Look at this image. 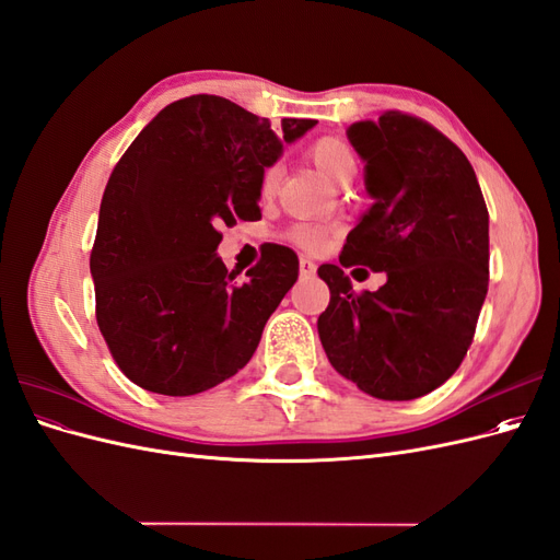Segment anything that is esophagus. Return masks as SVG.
Instances as JSON below:
<instances>
[{
    "label": "esophagus",
    "instance_id": "obj_1",
    "mask_svg": "<svg viewBox=\"0 0 560 560\" xmlns=\"http://www.w3.org/2000/svg\"><path fill=\"white\" fill-rule=\"evenodd\" d=\"M299 270H301V278H313V276H315V270H317V266H315V261H313V259H308V257H301V259H299Z\"/></svg>",
    "mask_w": 560,
    "mask_h": 560
}]
</instances>
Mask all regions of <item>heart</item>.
Here are the masks:
<instances>
[{"instance_id":"heart-1","label":"heart","mask_w":560,"mask_h":560,"mask_svg":"<svg viewBox=\"0 0 560 560\" xmlns=\"http://www.w3.org/2000/svg\"><path fill=\"white\" fill-rule=\"evenodd\" d=\"M308 156L315 163L317 171L334 184L346 186L354 179V175H358V167H360L358 151H354L352 144L343 138H331V135H327V138L315 140L308 147ZM280 175H282L280 163H270V165L264 167L261 179H259V194L264 198H270L278 191ZM329 231L331 229L327 224L301 222V224H294L290 229V238L301 247L315 249L327 241Z\"/></svg>"}]
</instances>
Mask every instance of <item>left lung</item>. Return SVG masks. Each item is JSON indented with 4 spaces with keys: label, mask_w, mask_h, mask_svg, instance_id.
I'll return each instance as SVG.
<instances>
[{
    "label": "left lung",
    "mask_w": 560,
    "mask_h": 560,
    "mask_svg": "<svg viewBox=\"0 0 560 560\" xmlns=\"http://www.w3.org/2000/svg\"><path fill=\"white\" fill-rule=\"evenodd\" d=\"M348 140L374 198L317 276L331 299L317 331L331 366L362 393L404 401L432 393L465 360L488 292V210L467 156L422 118L385 112ZM388 280L354 295L345 268Z\"/></svg>",
    "instance_id": "obj_1"
}]
</instances>
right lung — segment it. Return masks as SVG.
Returning a JSON list of instances; mask_svg holds the SVG:
<instances>
[{"mask_svg":"<svg viewBox=\"0 0 560 560\" xmlns=\"http://www.w3.org/2000/svg\"><path fill=\"white\" fill-rule=\"evenodd\" d=\"M282 132L226 97L191 95L161 109L116 163L91 252L95 317L114 362L149 393L189 397L238 374L299 278L296 252L268 243L247 282L217 257L222 229L257 222L259 179Z\"/></svg>","mask_w":560,"mask_h":560,"instance_id":"right-lung-1","label":"right lung"}]
</instances>
